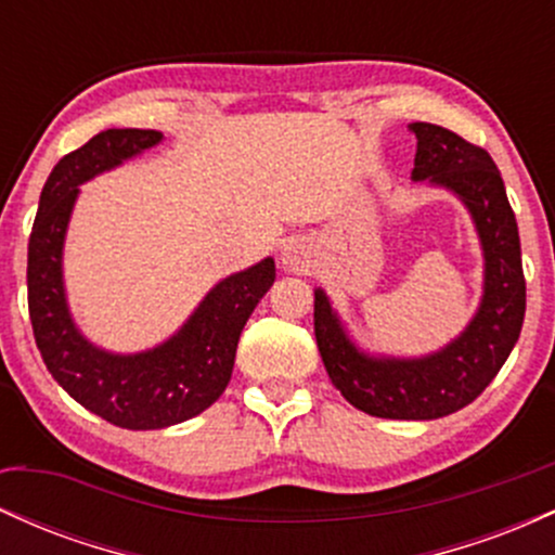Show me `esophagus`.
I'll use <instances>...</instances> for the list:
<instances>
[{"mask_svg":"<svg viewBox=\"0 0 555 555\" xmlns=\"http://www.w3.org/2000/svg\"><path fill=\"white\" fill-rule=\"evenodd\" d=\"M282 263L286 271H305L310 266L308 247L299 245V242H289L282 250Z\"/></svg>","mask_w":555,"mask_h":555,"instance_id":"1","label":"esophagus"}]
</instances>
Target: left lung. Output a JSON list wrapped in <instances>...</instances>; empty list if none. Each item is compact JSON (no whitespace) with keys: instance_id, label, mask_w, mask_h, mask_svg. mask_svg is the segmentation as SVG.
Masks as SVG:
<instances>
[{"instance_id":"left-lung-1","label":"left lung","mask_w":555,"mask_h":555,"mask_svg":"<svg viewBox=\"0 0 555 555\" xmlns=\"http://www.w3.org/2000/svg\"><path fill=\"white\" fill-rule=\"evenodd\" d=\"M417 138L412 180L454 190L473 214L486 253V295L467 331L420 360H375L344 334L326 295L315 292V341L331 384L358 410L386 420H436L486 391L519 339L527 286L517 219L493 158L480 145L430 122H412Z\"/></svg>"}]
</instances>
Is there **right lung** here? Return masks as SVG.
<instances>
[{"label":"right lung","mask_w":555,"mask_h":555,"mask_svg":"<svg viewBox=\"0 0 555 555\" xmlns=\"http://www.w3.org/2000/svg\"><path fill=\"white\" fill-rule=\"evenodd\" d=\"M162 140L156 130H104L52 169L28 240V313L36 347L54 380L78 404L127 430H156L201 415L232 378L237 341L258 299L276 279L271 258L208 292L162 347L109 354L80 336L62 286V242L78 184Z\"/></svg>","instance_id":"right-lung-1"}]
</instances>
